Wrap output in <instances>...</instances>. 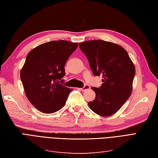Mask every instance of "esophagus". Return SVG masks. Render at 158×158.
Instances as JSON below:
<instances>
[{"mask_svg": "<svg viewBox=\"0 0 158 158\" xmlns=\"http://www.w3.org/2000/svg\"><path fill=\"white\" fill-rule=\"evenodd\" d=\"M90 88V87L89 86H88V85H85L84 87L80 88V90H81L82 91H86L87 90H89Z\"/></svg>", "mask_w": 158, "mask_h": 158, "instance_id": "esophagus-1", "label": "esophagus"}]
</instances>
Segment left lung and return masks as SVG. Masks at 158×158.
<instances>
[{
    "instance_id": "8db88e82",
    "label": "left lung",
    "mask_w": 158,
    "mask_h": 158,
    "mask_svg": "<svg viewBox=\"0 0 158 158\" xmlns=\"http://www.w3.org/2000/svg\"><path fill=\"white\" fill-rule=\"evenodd\" d=\"M79 47L88 58L93 74L103 78L101 87H92L96 97L88 106L100 116H110L131 94L135 74L133 61L123 48L112 42L91 40L80 43Z\"/></svg>"
}]
</instances>
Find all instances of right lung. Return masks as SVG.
<instances>
[{"label":"right lung","mask_w":158,"mask_h":158,"mask_svg":"<svg viewBox=\"0 0 158 158\" xmlns=\"http://www.w3.org/2000/svg\"><path fill=\"white\" fill-rule=\"evenodd\" d=\"M78 43L52 41L33 49L21 70V80L27 97L41 112L50 114L66 104L72 89L63 86L64 66Z\"/></svg>","instance_id":"add662e5"}]
</instances>
